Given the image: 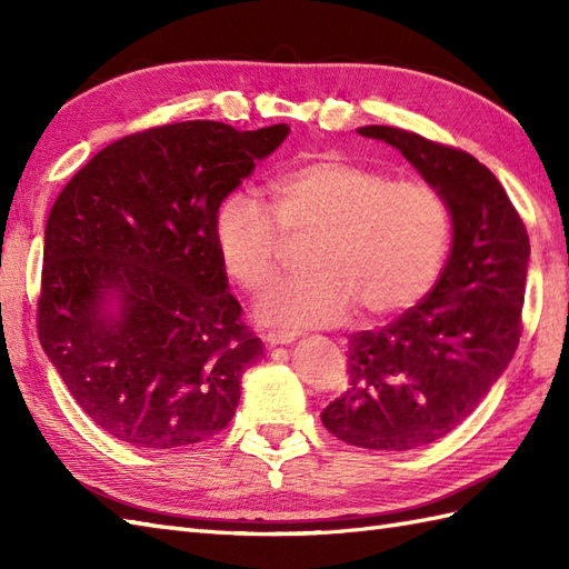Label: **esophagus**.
I'll return each instance as SVG.
<instances>
[{
	"mask_svg": "<svg viewBox=\"0 0 569 569\" xmlns=\"http://www.w3.org/2000/svg\"><path fill=\"white\" fill-rule=\"evenodd\" d=\"M263 342L269 345V347H278V345H291V342H296V332H276V330H271V332H266L263 335Z\"/></svg>",
	"mask_w": 569,
	"mask_h": 569,
	"instance_id": "esophagus-1",
	"label": "esophagus"
}]
</instances>
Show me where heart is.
Here are the masks:
<instances>
[{"label": "heart", "mask_w": 569, "mask_h": 569, "mask_svg": "<svg viewBox=\"0 0 569 569\" xmlns=\"http://www.w3.org/2000/svg\"><path fill=\"white\" fill-rule=\"evenodd\" d=\"M266 198L271 214L247 192L227 196L212 214V244L224 273L259 293L280 272L284 240L311 239V273L257 300L269 328H322L355 308L361 320L401 316L430 293L450 249L452 214L438 188L342 156L286 168Z\"/></svg>", "instance_id": "heart-1"}]
</instances>
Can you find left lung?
<instances>
[{"label":"left lung","instance_id":"obj_1","mask_svg":"<svg viewBox=\"0 0 569 569\" xmlns=\"http://www.w3.org/2000/svg\"><path fill=\"white\" fill-rule=\"evenodd\" d=\"M359 134L401 151L442 192L455 229L432 291L381 330L349 337L347 391L320 416L347 445L406 452L452 432L509 367L530 241L497 176L471 153L393 127Z\"/></svg>","mask_w":569,"mask_h":569}]
</instances>
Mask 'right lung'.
Wrapping results in <instances>:
<instances>
[{
  "mask_svg": "<svg viewBox=\"0 0 569 569\" xmlns=\"http://www.w3.org/2000/svg\"><path fill=\"white\" fill-rule=\"evenodd\" d=\"M286 137V124L151 127L94 153L60 190L36 328L70 396L112 438L173 450L232 420L263 345L227 291L212 214ZM110 295L123 303L112 319Z\"/></svg>",
  "mask_w": 569,
  "mask_h": 569,
  "instance_id": "right-lung-1",
  "label": "right lung"
}]
</instances>
